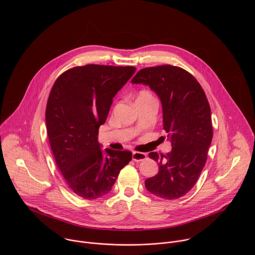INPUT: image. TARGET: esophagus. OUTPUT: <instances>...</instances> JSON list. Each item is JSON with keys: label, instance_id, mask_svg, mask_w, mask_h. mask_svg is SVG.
Listing matches in <instances>:
<instances>
[{"label": "esophagus", "instance_id": "1", "mask_svg": "<svg viewBox=\"0 0 255 255\" xmlns=\"http://www.w3.org/2000/svg\"><path fill=\"white\" fill-rule=\"evenodd\" d=\"M147 158V155L145 153H142V152H133L132 153V160L134 162H140V161H143Z\"/></svg>", "mask_w": 255, "mask_h": 255}]
</instances>
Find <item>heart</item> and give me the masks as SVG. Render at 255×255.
Segmentation results:
<instances>
[{"instance_id": "obj_1", "label": "heart", "mask_w": 255, "mask_h": 255, "mask_svg": "<svg viewBox=\"0 0 255 255\" xmlns=\"http://www.w3.org/2000/svg\"><path fill=\"white\" fill-rule=\"evenodd\" d=\"M145 98H153V96L151 95L150 92L145 91V90H142L139 92L138 96H137V99H145Z\"/></svg>"}]
</instances>
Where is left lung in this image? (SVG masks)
Returning a JSON list of instances; mask_svg holds the SVG:
<instances>
[{"label":"left lung","mask_w":255,"mask_h":255,"mask_svg":"<svg viewBox=\"0 0 255 255\" xmlns=\"http://www.w3.org/2000/svg\"><path fill=\"white\" fill-rule=\"evenodd\" d=\"M131 82L148 85L159 96L163 128L172 143L166 155L149 153L159 172L146 180V188L160 198L178 199L196 183L207 160L213 137L207 97L191 73L171 65L142 69Z\"/></svg>","instance_id":"left-lung-1"}]
</instances>
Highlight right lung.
Masks as SVG:
<instances>
[{"label":"right lung","instance_id":"right-lung-1","mask_svg":"<svg viewBox=\"0 0 255 255\" xmlns=\"http://www.w3.org/2000/svg\"><path fill=\"white\" fill-rule=\"evenodd\" d=\"M134 67L86 65L62 73L46 106L51 149L63 178L84 199L106 195L129 163L130 151L105 149L98 142L114 96L135 72Z\"/></svg>","mask_w":255,"mask_h":255}]
</instances>
